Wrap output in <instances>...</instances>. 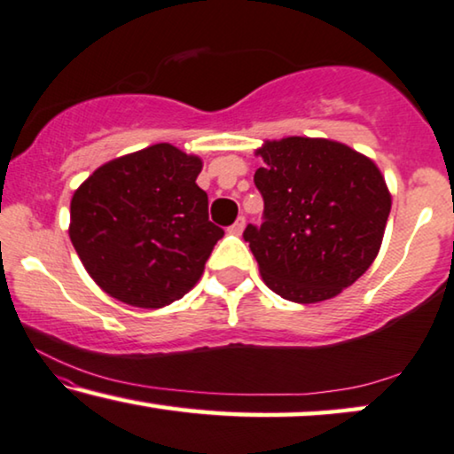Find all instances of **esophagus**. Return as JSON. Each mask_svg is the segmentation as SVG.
<instances>
[{
    "mask_svg": "<svg viewBox=\"0 0 454 454\" xmlns=\"http://www.w3.org/2000/svg\"><path fill=\"white\" fill-rule=\"evenodd\" d=\"M245 226H247V218H245V215H239L234 224L230 226V230H232L234 234H242V230H245Z\"/></svg>",
    "mask_w": 454,
    "mask_h": 454,
    "instance_id": "obj_1",
    "label": "esophagus"
}]
</instances>
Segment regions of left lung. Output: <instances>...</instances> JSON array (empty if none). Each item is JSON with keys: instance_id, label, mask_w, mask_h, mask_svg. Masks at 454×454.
Segmentation results:
<instances>
[{"instance_id": "8db88e82", "label": "left lung", "mask_w": 454, "mask_h": 454, "mask_svg": "<svg viewBox=\"0 0 454 454\" xmlns=\"http://www.w3.org/2000/svg\"><path fill=\"white\" fill-rule=\"evenodd\" d=\"M254 172L263 224L242 239L263 282L286 300L315 304L352 286L379 254L391 195L372 160L329 139L267 142Z\"/></svg>"}]
</instances>
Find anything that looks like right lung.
Masks as SVG:
<instances>
[{
  "label": "right lung",
  "mask_w": 454,
  "mask_h": 454,
  "mask_svg": "<svg viewBox=\"0 0 454 454\" xmlns=\"http://www.w3.org/2000/svg\"><path fill=\"white\" fill-rule=\"evenodd\" d=\"M200 172L197 156L156 144L102 164L80 184L69 239L108 296L162 309L197 284L224 236L209 222Z\"/></svg>",
  "instance_id": "obj_1"
}]
</instances>
